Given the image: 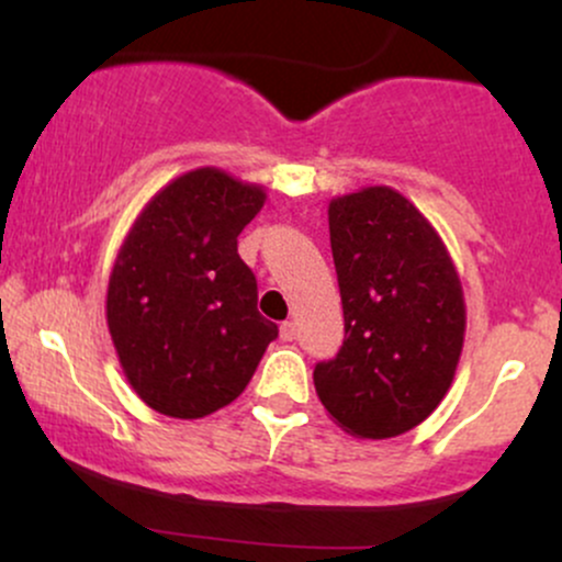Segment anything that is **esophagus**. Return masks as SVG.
I'll return each mask as SVG.
<instances>
[{"label":"esophagus","mask_w":562,"mask_h":562,"mask_svg":"<svg viewBox=\"0 0 562 562\" xmlns=\"http://www.w3.org/2000/svg\"><path fill=\"white\" fill-rule=\"evenodd\" d=\"M295 335H299V330H295V322H282L280 338L282 340H295Z\"/></svg>","instance_id":"esophagus-1"}]
</instances>
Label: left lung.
Instances as JSON below:
<instances>
[{
    "mask_svg": "<svg viewBox=\"0 0 562 562\" xmlns=\"http://www.w3.org/2000/svg\"><path fill=\"white\" fill-rule=\"evenodd\" d=\"M327 222L346 338L314 367V389L346 434L402 436L454 380L468 319L460 274L434 224L389 184L333 198Z\"/></svg>",
    "mask_w": 562,
    "mask_h": 562,
    "instance_id": "1",
    "label": "left lung"
}]
</instances>
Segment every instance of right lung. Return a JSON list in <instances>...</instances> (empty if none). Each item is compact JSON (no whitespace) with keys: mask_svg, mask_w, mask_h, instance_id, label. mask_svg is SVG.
<instances>
[{"mask_svg":"<svg viewBox=\"0 0 562 562\" xmlns=\"http://www.w3.org/2000/svg\"><path fill=\"white\" fill-rule=\"evenodd\" d=\"M263 203L261 184L203 166L160 187L121 243L108 330L128 385L160 415L198 420L232 404L277 338L237 254Z\"/></svg>","mask_w":562,"mask_h":562,"instance_id":"obj_1","label":"right lung"}]
</instances>
